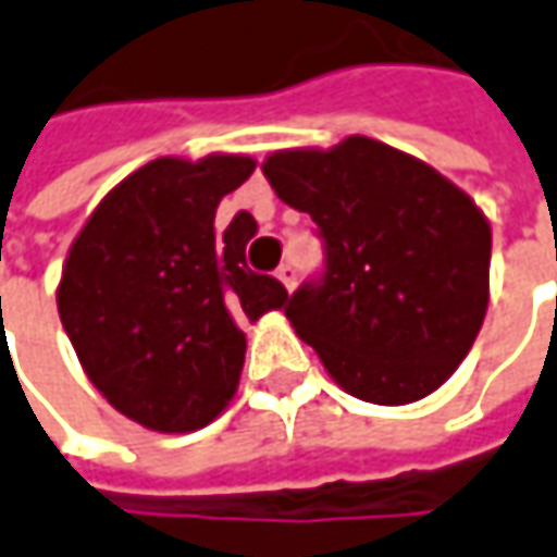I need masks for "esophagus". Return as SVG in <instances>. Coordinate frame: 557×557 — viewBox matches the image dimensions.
Masks as SVG:
<instances>
[{"label": "esophagus", "mask_w": 557, "mask_h": 557, "mask_svg": "<svg viewBox=\"0 0 557 557\" xmlns=\"http://www.w3.org/2000/svg\"><path fill=\"white\" fill-rule=\"evenodd\" d=\"M277 280L293 293V286H296V268L293 264H280L277 268Z\"/></svg>", "instance_id": "34e87169"}]
</instances>
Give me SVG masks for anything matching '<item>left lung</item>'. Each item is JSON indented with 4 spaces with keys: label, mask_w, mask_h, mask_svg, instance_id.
Returning <instances> with one entry per match:
<instances>
[{
    "label": "left lung",
    "mask_w": 557,
    "mask_h": 557,
    "mask_svg": "<svg viewBox=\"0 0 557 557\" xmlns=\"http://www.w3.org/2000/svg\"><path fill=\"white\" fill-rule=\"evenodd\" d=\"M261 171L324 239V271L289 296L286 318L326 374L374 405L440 389L490 302L493 233L471 196L368 136L274 152Z\"/></svg>",
    "instance_id": "8db88e82"
}]
</instances>
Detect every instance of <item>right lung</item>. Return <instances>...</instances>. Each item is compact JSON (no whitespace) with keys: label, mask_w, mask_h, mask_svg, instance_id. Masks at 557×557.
<instances>
[{"label":"right lung","mask_w":557,"mask_h":557,"mask_svg":"<svg viewBox=\"0 0 557 557\" xmlns=\"http://www.w3.org/2000/svg\"><path fill=\"white\" fill-rule=\"evenodd\" d=\"M255 161L156 158L121 181L77 233L59 283V318L106 399L158 433H189L233 399L246 361L239 324L283 308L277 277L255 274L239 211L214 236V211Z\"/></svg>","instance_id":"obj_1"}]
</instances>
